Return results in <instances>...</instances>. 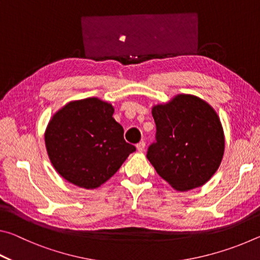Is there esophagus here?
Returning <instances> with one entry per match:
<instances>
[{
  "label": "esophagus",
  "instance_id": "34e87169",
  "mask_svg": "<svg viewBox=\"0 0 260 260\" xmlns=\"http://www.w3.org/2000/svg\"><path fill=\"white\" fill-rule=\"evenodd\" d=\"M136 149H138L140 152L144 151V149H146V142H144V141H141V142L136 144Z\"/></svg>",
  "mask_w": 260,
  "mask_h": 260
}]
</instances>
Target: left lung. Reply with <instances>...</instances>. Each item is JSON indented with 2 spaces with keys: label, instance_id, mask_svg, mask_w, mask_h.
<instances>
[{
  "label": "left lung",
  "instance_id": "8db88e82",
  "mask_svg": "<svg viewBox=\"0 0 260 260\" xmlns=\"http://www.w3.org/2000/svg\"><path fill=\"white\" fill-rule=\"evenodd\" d=\"M156 142L147 158L175 190L203 186L217 172L225 136L217 112L197 96L180 94L152 108Z\"/></svg>",
  "mask_w": 260,
  "mask_h": 260
}]
</instances>
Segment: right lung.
<instances>
[{"label":"right lung","instance_id":"obj_1","mask_svg":"<svg viewBox=\"0 0 260 260\" xmlns=\"http://www.w3.org/2000/svg\"><path fill=\"white\" fill-rule=\"evenodd\" d=\"M113 107L96 98L73 101L48 124L45 141L51 164L78 187H100L120 169L136 148L124 140Z\"/></svg>","mask_w":260,"mask_h":260}]
</instances>
